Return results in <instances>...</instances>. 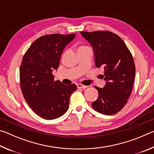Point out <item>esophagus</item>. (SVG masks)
I'll return each instance as SVG.
<instances>
[{"mask_svg": "<svg viewBox=\"0 0 154 154\" xmlns=\"http://www.w3.org/2000/svg\"><path fill=\"white\" fill-rule=\"evenodd\" d=\"M77 86L78 89H81V88H82V89H85V88H88V86H86V85H83L82 84H80V83L79 84H77Z\"/></svg>", "mask_w": 154, "mask_h": 154, "instance_id": "1", "label": "esophagus"}]
</instances>
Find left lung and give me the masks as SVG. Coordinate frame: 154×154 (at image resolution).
Segmentation results:
<instances>
[{
    "instance_id": "left-lung-1",
    "label": "left lung",
    "mask_w": 154,
    "mask_h": 154,
    "mask_svg": "<svg viewBox=\"0 0 154 154\" xmlns=\"http://www.w3.org/2000/svg\"><path fill=\"white\" fill-rule=\"evenodd\" d=\"M80 33L92 47L96 66L104 69L102 78L106 83L103 88L95 87L98 97L92 107L104 115L116 114L126 105L133 86L135 65L132 54L123 40L109 31Z\"/></svg>"
}]
</instances>
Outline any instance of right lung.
I'll return each instance as SVG.
<instances>
[{
	"label": "right lung",
	"instance_id": "obj_1",
	"mask_svg": "<svg viewBox=\"0 0 154 154\" xmlns=\"http://www.w3.org/2000/svg\"><path fill=\"white\" fill-rule=\"evenodd\" d=\"M75 34H52L37 38L23 57L20 70L21 89L30 107L41 118H58L66 113L69 99L77 89L75 84L54 81L63 51L74 39Z\"/></svg>",
	"mask_w": 154,
	"mask_h": 154
}]
</instances>
